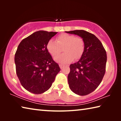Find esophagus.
<instances>
[{
  "instance_id": "esophagus-1",
  "label": "esophagus",
  "mask_w": 121,
  "mask_h": 121,
  "mask_svg": "<svg viewBox=\"0 0 121 121\" xmlns=\"http://www.w3.org/2000/svg\"><path fill=\"white\" fill-rule=\"evenodd\" d=\"M59 66H60V68L61 69H62L63 67H64V66L65 65H62V64H60L59 65Z\"/></svg>"
}]
</instances>
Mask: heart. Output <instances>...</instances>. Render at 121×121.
Here are the masks:
<instances>
[{"mask_svg":"<svg viewBox=\"0 0 121 121\" xmlns=\"http://www.w3.org/2000/svg\"><path fill=\"white\" fill-rule=\"evenodd\" d=\"M84 41L81 37H76L73 35L63 34L56 38V42L50 40L47 44V49L50 54L56 56L64 51L62 54L56 57L57 62L67 64L75 60L79 59L84 51Z\"/></svg>","mask_w":121,"mask_h":121,"instance_id":"b5f03b06","label":"heart"}]
</instances>
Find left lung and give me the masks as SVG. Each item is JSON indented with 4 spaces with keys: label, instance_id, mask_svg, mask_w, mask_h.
<instances>
[{
    "label": "left lung",
    "instance_id": "1",
    "mask_svg": "<svg viewBox=\"0 0 121 121\" xmlns=\"http://www.w3.org/2000/svg\"><path fill=\"white\" fill-rule=\"evenodd\" d=\"M65 32L80 36L84 41V51L80 60L70 65L68 81L73 93L79 95H87L97 89L105 73V49L97 37L85 30Z\"/></svg>",
    "mask_w": 121,
    "mask_h": 121
}]
</instances>
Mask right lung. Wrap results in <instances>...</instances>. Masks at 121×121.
<instances>
[{
	"label": "right lung",
	"mask_w": 121,
	"mask_h": 121,
	"mask_svg": "<svg viewBox=\"0 0 121 121\" xmlns=\"http://www.w3.org/2000/svg\"><path fill=\"white\" fill-rule=\"evenodd\" d=\"M57 33L36 31L17 47L14 58L16 74L22 86L30 92L38 95L48 91L61 70L47 49L48 41Z\"/></svg>",
	"instance_id": "1"
}]
</instances>
